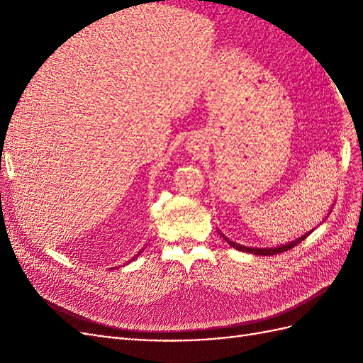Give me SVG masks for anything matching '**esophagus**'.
<instances>
[{
    "instance_id": "esophagus-1",
    "label": "esophagus",
    "mask_w": 363,
    "mask_h": 363,
    "mask_svg": "<svg viewBox=\"0 0 363 363\" xmlns=\"http://www.w3.org/2000/svg\"><path fill=\"white\" fill-rule=\"evenodd\" d=\"M188 148H189L191 151H196V150H199V145H196L194 140H191V142H188Z\"/></svg>"
}]
</instances>
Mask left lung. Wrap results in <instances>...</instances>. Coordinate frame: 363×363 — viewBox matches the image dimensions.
Returning <instances> with one entry per match:
<instances>
[{
    "mask_svg": "<svg viewBox=\"0 0 363 363\" xmlns=\"http://www.w3.org/2000/svg\"><path fill=\"white\" fill-rule=\"evenodd\" d=\"M313 232V230H311L309 233H306V235H303L301 238H298V239H295V240H292V242H289V244H284V245H280V247H271V248H252V247H244V245H239V244H236V242H233V240H230V239H227L224 235H221L227 242H228V245H232L233 248H236V250H239V251H245V252H251V255H257V256H272V255H277V252H283V251H288V250H291V248H294L295 245H298L301 240H304L307 236H309L311 233Z\"/></svg>",
    "mask_w": 363,
    "mask_h": 363,
    "instance_id": "left-lung-1",
    "label": "left lung"
}]
</instances>
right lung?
<instances>
[{
  "label": "right lung",
  "mask_w": 363,
  "mask_h": 363,
  "mask_svg": "<svg viewBox=\"0 0 363 363\" xmlns=\"http://www.w3.org/2000/svg\"><path fill=\"white\" fill-rule=\"evenodd\" d=\"M138 256H139V255H136V257H138ZM136 257H135V259H136ZM131 260H133V259H131Z\"/></svg>",
  "instance_id": "obj_1"
}]
</instances>
